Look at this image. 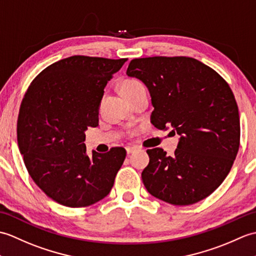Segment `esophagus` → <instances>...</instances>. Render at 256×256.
I'll return each instance as SVG.
<instances>
[{
	"label": "esophagus",
	"mask_w": 256,
	"mask_h": 256,
	"mask_svg": "<svg viewBox=\"0 0 256 256\" xmlns=\"http://www.w3.org/2000/svg\"><path fill=\"white\" fill-rule=\"evenodd\" d=\"M137 150H138V148H136V146H127L126 148V151H127L128 154H132V153H134V151H137Z\"/></svg>",
	"instance_id": "1"
}]
</instances>
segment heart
<instances>
[{"label": "heart", "mask_w": 256, "mask_h": 256, "mask_svg": "<svg viewBox=\"0 0 256 256\" xmlns=\"http://www.w3.org/2000/svg\"><path fill=\"white\" fill-rule=\"evenodd\" d=\"M144 85L139 81L134 80V78H126V80H124L120 84V90L124 98L137 93L138 90H144Z\"/></svg>", "instance_id": "b5f03b06"}]
</instances>
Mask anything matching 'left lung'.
<instances>
[{
    "mask_svg": "<svg viewBox=\"0 0 256 256\" xmlns=\"http://www.w3.org/2000/svg\"><path fill=\"white\" fill-rule=\"evenodd\" d=\"M127 76L149 90L158 129L180 136L174 156L146 150L150 161L141 178L152 196L176 206L208 197L234 164L240 146V118L234 95L212 68L188 56H150L130 61Z\"/></svg>",
    "mask_w": 256,
    "mask_h": 256,
    "instance_id": "left-lung-1",
    "label": "left lung"
}]
</instances>
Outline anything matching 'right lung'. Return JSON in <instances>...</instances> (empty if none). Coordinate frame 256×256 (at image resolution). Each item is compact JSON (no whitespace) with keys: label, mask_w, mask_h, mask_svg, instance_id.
Returning <instances> with one entry per match:
<instances>
[{"label":"right lung","mask_w":256,"mask_h":256,"mask_svg":"<svg viewBox=\"0 0 256 256\" xmlns=\"http://www.w3.org/2000/svg\"><path fill=\"white\" fill-rule=\"evenodd\" d=\"M127 59L72 56L35 78L22 100L17 141L32 180L60 205L86 207L110 194L126 150L86 154L104 88Z\"/></svg>","instance_id":"obj_1"}]
</instances>
